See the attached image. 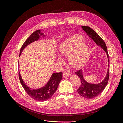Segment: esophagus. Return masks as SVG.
Here are the masks:
<instances>
[{
    "label": "esophagus",
    "instance_id": "esophagus-1",
    "mask_svg": "<svg viewBox=\"0 0 123 123\" xmlns=\"http://www.w3.org/2000/svg\"><path fill=\"white\" fill-rule=\"evenodd\" d=\"M70 75H71V74L68 72H65L63 73V76H64V77H68Z\"/></svg>",
    "mask_w": 123,
    "mask_h": 123
}]
</instances>
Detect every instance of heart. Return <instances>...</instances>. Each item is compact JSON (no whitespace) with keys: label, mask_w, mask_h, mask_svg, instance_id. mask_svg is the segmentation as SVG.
<instances>
[{"label":"heart","mask_w":123,"mask_h":123,"mask_svg":"<svg viewBox=\"0 0 123 123\" xmlns=\"http://www.w3.org/2000/svg\"><path fill=\"white\" fill-rule=\"evenodd\" d=\"M59 56L66 57L69 55V61L73 66L82 65L87 61L89 54V48L87 41L80 35H72L63 42L58 48ZM57 61L62 62L58 57Z\"/></svg>","instance_id":"b5f03b06"}]
</instances>
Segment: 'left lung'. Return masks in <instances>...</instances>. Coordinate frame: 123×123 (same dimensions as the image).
<instances>
[{"label": "left lung", "instance_id": "1", "mask_svg": "<svg viewBox=\"0 0 123 123\" xmlns=\"http://www.w3.org/2000/svg\"><path fill=\"white\" fill-rule=\"evenodd\" d=\"M81 28H82L83 30L87 33V34L90 37V38L93 40L98 46L102 48L103 50L107 54L108 60V71L106 77L104 80L99 83L91 84L87 82L84 78L82 69H80L75 72L76 75L80 77L81 82L80 86L79 88L77 89V92L79 94L85 98H93L96 96H98L101 93L106 87L108 82L109 78V55L108 53L105 43L97 33L89 27H88V26L82 25Z\"/></svg>", "mask_w": 123, "mask_h": 123}]
</instances>
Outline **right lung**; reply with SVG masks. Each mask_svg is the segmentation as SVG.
<instances>
[{
	"instance_id": "1",
	"label": "right lung",
	"mask_w": 123,
	"mask_h": 123,
	"mask_svg": "<svg viewBox=\"0 0 123 123\" xmlns=\"http://www.w3.org/2000/svg\"><path fill=\"white\" fill-rule=\"evenodd\" d=\"M41 36H42L43 38L46 36L45 35H44L43 33L41 32V30H36L33 32L25 41L22 46L20 51L19 56H20L22 52L26 47L34 42L35 41L39 39ZM19 78L22 86L23 87L26 93L30 97L37 101L43 102L50 98L56 91L59 83L62 79V73L61 72L53 73L46 85L38 89H32L29 87L23 80L19 71Z\"/></svg>"
}]
</instances>
